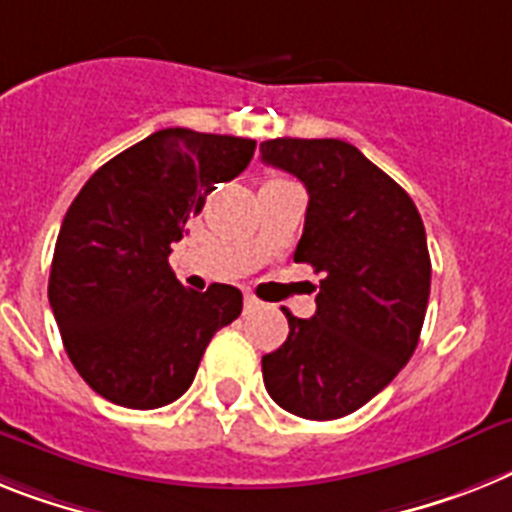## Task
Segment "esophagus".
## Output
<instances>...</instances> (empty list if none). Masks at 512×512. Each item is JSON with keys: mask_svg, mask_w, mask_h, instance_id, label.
Masks as SVG:
<instances>
[{"mask_svg": "<svg viewBox=\"0 0 512 512\" xmlns=\"http://www.w3.org/2000/svg\"><path fill=\"white\" fill-rule=\"evenodd\" d=\"M257 307H260V302H257L255 296L244 294V309H247V312H252V309H257Z\"/></svg>", "mask_w": 512, "mask_h": 512, "instance_id": "obj_1", "label": "esophagus"}]
</instances>
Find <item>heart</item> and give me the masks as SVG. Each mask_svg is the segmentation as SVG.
Instances as JSON below:
<instances>
[{
  "mask_svg": "<svg viewBox=\"0 0 512 512\" xmlns=\"http://www.w3.org/2000/svg\"><path fill=\"white\" fill-rule=\"evenodd\" d=\"M273 182H283L281 176H276V174H270L268 179H265V184H273Z\"/></svg>",
  "mask_w": 512,
  "mask_h": 512,
  "instance_id": "obj_1",
  "label": "heart"
}]
</instances>
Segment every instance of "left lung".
Instances as JSON below:
<instances>
[{"instance_id": "left-lung-1", "label": "left lung", "mask_w": 512, "mask_h": 512, "mask_svg": "<svg viewBox=\"0 0 512 512\" xmlns=\"http://www.w3.org/2000/svg\"><path fill=\"white\" fill-rule=\"evenodd\" d=\"M260 153L307 187L294 260L322 273L315 315L283 309L289 338L263 356L265 388L289 414L341 419L372 401L419 343L432 278L422 216L351 143L276 137Z\"/></svg>"}]
</instances>
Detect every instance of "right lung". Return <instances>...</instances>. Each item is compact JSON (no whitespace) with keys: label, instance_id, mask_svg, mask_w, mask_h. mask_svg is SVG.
Returning <instances> with one entry per match:
<instances>
[{"label":"right lung","instance_id":"1","mask_svg":"<svg viewBox=\"0 0 512 512\" xmlns=\"http://www.w3.org/2000/svg\"><path fill=\"white\" fill-rule=\"evenodd\" d=\"M255 140L169 127L103 163L54 247L49 304L90 388L124 409H161L195 380L210 338L242 315V291L184 289L171 244L216 184L247 169Z\"/></svg>","mask_w":512,"mask_h":512}]
</instances>
